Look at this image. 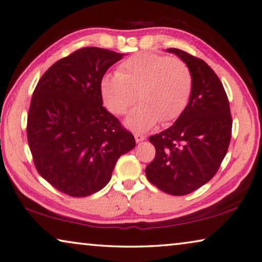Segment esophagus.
<instances>
[{"label":"esophagus","mask_w":262,"mask_h":262,"mask_svg":"<svg viewBox=\"0 0 262 262\" xmlns=\"http://www.w3.org/2000/svg\"><path fill=\"white\" fill-rule=\"evenodd\" d=\"M135 139L137 143H140V142H143V140L146 139V136H144L142 134H135Z\"/></svg>","instance_id":"esophagus-1"}]
</instances>
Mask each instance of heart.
<instances>
[{
  "mask_svg": "<svg viewBox=\"0 0 262 262\" xmlns=\"http://www.w3.org/2000/svg\"><path fill=\"white\" fill-rule=\"evenodd\" d=\"M192 89L193 76L186 63L154 52L131 56L119 64L117 74L104 75L99 82L103 102L114 115H125L138 97L140 104L125 120L137 132L150 130L158 120L168 123L178 118L190 102Z\"/></svg>",
  "mask_w": 262,
  "mask_h": 262,
  "instance_id": "1",
  "label": "heart"
}]
</instances>
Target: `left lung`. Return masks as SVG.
<instances>
[{
	"label": "left lung",
	"mask_w": 262,
	"mask_h": 262,
	"mask_svg": "<svg viewBox=\"0 0 262 262\" xmlns=\"http://www.w3.org/2000/svg\"><path fill=\"white\" fill-rule=\"evenodd\" d=\"M167 51L191 69L192 95L176 123L148 138L156 157L145 173L160 191L185 195L210 182L218 172L231 142L232 116L226 91L212 68L180 49Z\"/></svg>",
	"instance_id": "8db88e82"
}]
</instances>
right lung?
<instances>
[{"label": "right lung", "instance_id": "right-lung-1", "mask_svg": "<svg viewBox=\"0 0 262 262\" xmlns=\"http://www.w3.org/2000/svg\"><path fill=\"white\" fill-rule=\"evenodd\" d=\"M123 54L88 47L48 69L36 85L27 137L35 167L56 190L88 196L110 182L134 135L106 111L99 82Z\"/></svg>", "mask_w": 262, "mask_h": 262}]
</instances>
